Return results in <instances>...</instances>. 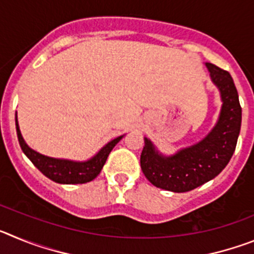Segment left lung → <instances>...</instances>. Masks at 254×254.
I'll list each match as a JSON object with an SVG mask.
<instances>
[{
	"instance_id": "8db88e82",
	"label": "left lung",
	"mask_w": 254,
	"mask_h": 254,
	"mask_svg": "<svg viewBox=\"0 0 254 254\" xmlns=\"http://www.w3.org/2000/svg\"><path fill=\"white\" fill-rule=\"evenodd\" d=\"M211 81L219 89L221 109L216 125L205 137L176 154H161L143 137L141 169L151 185L172 192H188L219 176L234 154L241 132L242 108L237 87L228 71L206 62Z\"/></svg>"
}]
</instances>
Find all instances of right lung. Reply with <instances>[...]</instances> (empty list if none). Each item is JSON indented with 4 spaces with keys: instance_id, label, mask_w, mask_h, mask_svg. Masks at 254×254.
Wrapping results in <instances>:
<instances>
[{
    "instance_id": "obj_1",
    "label": "right lung",
    "mask_w": 254,
    "mask_h": 254,
    "mask_svg": "<svg viewBox=\"0 0 254 254\" xmlns=\"http://www.w3.org/2000/svg\"><path fill=\"white\" fill-rule=\"evenodd\" d=\"M15 123H16L17 140H19L22 152L28 156L29 160L34 164L47 178L56 182V183H61V185H81V183H86V182L95 179L104 167L109 152L123 137V136H120V137H116L114 140L109 141L89 160L75 161L68 160V159L46 156V155L40 154V152L29 147L25 140L22 138L21 132H20L17 114H15Z\"/></svg>"
}]
</instances>
